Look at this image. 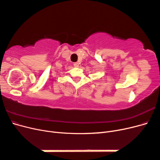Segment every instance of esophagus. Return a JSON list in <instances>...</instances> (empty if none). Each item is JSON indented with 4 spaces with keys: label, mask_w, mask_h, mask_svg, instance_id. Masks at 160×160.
<instances>
[{
    "label": "esophagus",
    "mask_w": 160,
    "mask_h": 160,
    "mask_svg": "<svg viewBox=\"0 0 160 160\" xmlns=\"http://www.w3.org/2000/svg\"><path fill=\"white\" fill-rule=\"evenodd\" d=\"M73 66H74L75 67H79V63H78V62H74V63H73Z\"/></svg>",
    "instance_id": "34e87169"
}]
</instances>
